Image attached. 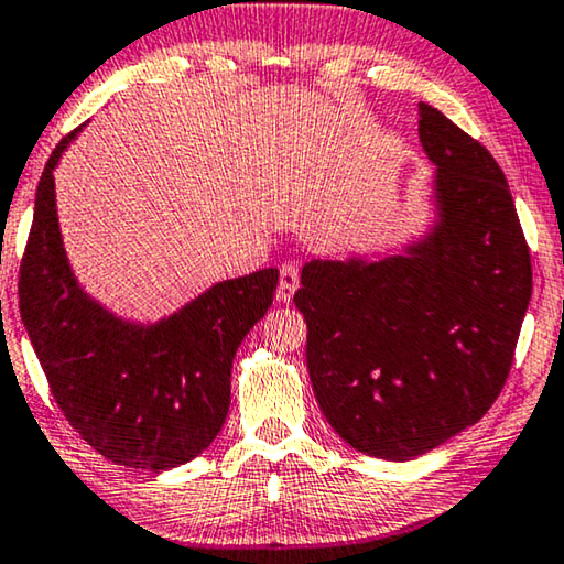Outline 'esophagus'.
I'll use <instances>...</instances> for the list:
<instances>
[{
  "mask_svg": "<svg viewBox=\"0 0 564 564\" xmlns=\"http://www.w3.org/2000/svg\"><path fill=\"white\" fill-rule=\"evenodd\" d=\"M299 289V268L293 263H283L281 265V275H279V291H275V299L279 301H291L293 293Z\"/></svg>",
  "mask_w": 564,
  "mask_h": 564,
  "instance_id": "1",
  "label": "esophagus"
}]
</instances>
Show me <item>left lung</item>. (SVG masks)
<instances>
[{"instance_id": "1", "label": "left lung", "mask_w": 564, "mask_h": 564, "mask_svg": "<svg viewBox=\"0 0 564 564\" xmlns=\"http://www.w3.org/2000/svg\"><path fill=\"white\" fill-rule=\"evenodd\" d=\"M437 225L409 256L301 271L306 365L322 414L358 452L414 459L480 422L509 378L531 256L496 158L419 105Z\"/></svg>"}]
</instances>
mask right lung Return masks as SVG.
Returning a JSON list of instances; mask_svg holds the SVG:
<instances>
[{"label": "right lung", "mask_w": 564, "mask_h": 564, "mask_svg": "<svg viewBox=\"0 0 564 564\" xmlns=\"http://www.w3.org/2000/svg\"><path fill=\"white\" fill-rule=\"evenodd\" d=\"M82 127L55 145L37 184L20 263L22 324L78 437L117 465L161 473L219 434L235 352L273 304L279 271L221 281L150 327L101 308L70 273L55 214L53 169Z\"/></svg>", "instance_id": "1"}]
</instances>
